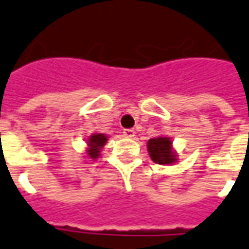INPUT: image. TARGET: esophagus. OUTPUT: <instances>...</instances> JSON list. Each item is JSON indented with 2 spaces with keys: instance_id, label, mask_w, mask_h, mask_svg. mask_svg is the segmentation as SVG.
Returning a JSON list of instances; mask_svg holds the SVG:
<instances>
[{
  "instance_id": "34e87169",
  "label": "esophagus",
  "mask_w": 249,
  "mask_h": 249,
  "mask_svg": "<svg viewBox=\"0 0 249 249\" xmlns=\"http://www.w3.org/2000/svg\"><path fill=\"white\" fill-rule=\"evenodd\" d=\"M123 133H124L125 137H129V139L135 137V135H136L135 129H124L123 130Z\"/></svg>"
}]
</instances>
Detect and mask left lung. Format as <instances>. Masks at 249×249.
Here are the masks:
<instances>
[{
	"label": "left lung",
	"instance_id": "obj_1",
	"mask_svg": "<svg viewBox=\"0 0 249 249\" xmlns=\"http://www.w3.org/2000/svg\"><path fill=\"white\" fill-rule=\"evenodd\" d=\"M171 140L168 137H157L148 141L149 156L157 164H172L176 159L171 148Z\"/></svg>",
	"mask_w": 249,
	"mask_h": 249
}]
</instances>
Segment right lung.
<instances>
[{
    "mask_svg": "<svg viewBox=\"0 0 249 249\" xmlns=\"http://www.w3.org/2000/svg\"><path fill=\"white\" fill-rule=\"evenodd\" d=\"M108 140V137L105 135H101V133H96V135H92L89 137V149H88V155L90 159H97L100 156V148L105 145V142Z\"/></svg>",
    "mask_w": 249,
    "mask_h": 249,
    "instance_id": "add662e5",
    "label": "right lung"
}]
</instances>
